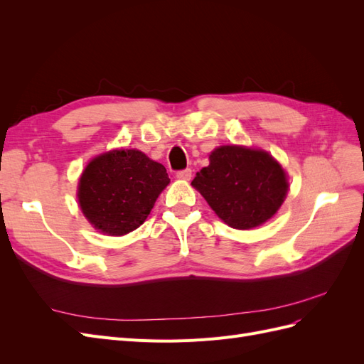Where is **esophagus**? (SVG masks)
<instances>
[{"label": "esophagus", "mask_w": 364, "mask_h": 364, "mask_svg": "<svg viewBox=\"0 0 364 364\" xmlns=\"http://www.w3.org/2000/svg\"><path fill=\"white\" fill-rule=\"evenodd\" d=\"M176 178L181 179V181H190L191 179V170L190 168H185L176 173Z\"/></svg>", "instance_id": "esophagus-1"}]
</instances>
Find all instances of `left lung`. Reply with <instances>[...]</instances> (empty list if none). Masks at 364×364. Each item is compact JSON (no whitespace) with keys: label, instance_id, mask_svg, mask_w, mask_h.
Instances as JSON below:
<instances>
[{"label":"left lung","instance_id":"obj_1","mask_svg":"<svg viewBox=\"0 0 364 364\" xmlns=\"http://www.w3.org/2000/svg\"><path fill=\"white\" fill-rule=\"evenodd\" d=\"M226 225L250 229L266 223L282 205L289 182L269 153L222 146L191 182Z\"/></svg>","mask_w":364,"mask_h":364}]
</instances>
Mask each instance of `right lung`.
Instances as JSON below:
<instances>
[{
  "mask_svg": "<svg viewBox=\"0 0 364 364\" xmlns=\"http://www.w3.org/2000/svg\"><path fill=\"white\" fill-rule=\"evenodd\" d=\"M170 183L162 164L139 150H112L92 159L79 182V203L95 229L124 235L146 222Z\"/></svg>",
  "mask_w": 364,
  "mask_h": 364,
  "instance_id": "obj_1",
  "label": "right lung"
}]
</instances>
